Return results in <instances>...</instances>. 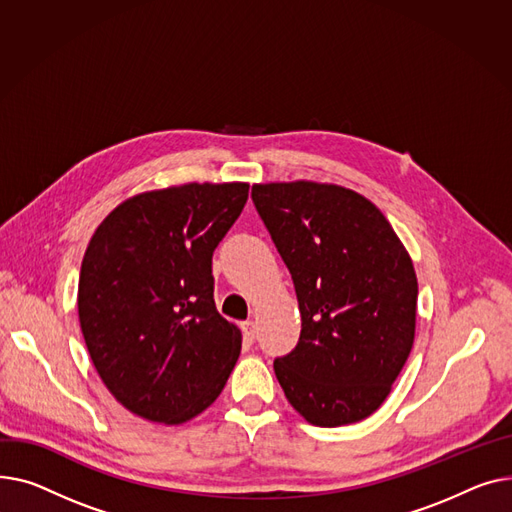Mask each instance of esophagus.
<instances>
[{
	"mask_svg": "<svg viewBox=\"0 0 512 512\" xmlns=\"http://www.w3.org/2000/svg\"><path fill=\"white\" fill-rule=\"evenodd\" d=\"M242 330H244V337H246L248 341H254V339H256V324H254L252 320L244 322V324H242Z\"/></svg>",
	"mask_w": 512,
	"mask_h": 512,
	"instance_id": "1",
	"label": "esophagus"
}]
</instances>
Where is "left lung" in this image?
<instances>
[{
  "label": "left lung",
  "instance_id": "8db88e82",
  "mask_svg": "<svg viewBox=\"0 0 512 512\" xmlns=\"http://www.w3.org/2000/svg\"><path fill=\"white\" fill-rule=\"evenodd\" d=\"M252 200L287 264L302 333L275 359L306 422H362L390 395L415 337L417 277L386 217L335 184H254Z\"/></svg>",
  "mask_w": 512,
  "mask_h": 512
}]
</instances>
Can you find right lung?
<instances>
[{
  "mask_svg": "<svg viewBox=\"0 0 512 512\" xmlns=\"http://www.w3.org/2000/svg\"><path fill=\"white\" fill-rule=\"evenodd\" d=\"M248 184L142 192L103 219L84 252L78 318L109 393L148 422L179 426L213 405L242 351L215 306L213 252Z\"/></svg>",
  "mask_w": 512,
  "mask_h": 512,
  "instance_id": "obj_1",
  "label": "right lung"
}]
</instances>
